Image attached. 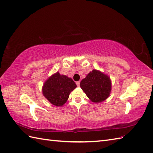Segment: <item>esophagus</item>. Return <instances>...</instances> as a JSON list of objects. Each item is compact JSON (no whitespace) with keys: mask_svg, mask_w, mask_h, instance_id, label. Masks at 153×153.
<instances>
[{"mask_svg":"<svg viewBox=\"0 0 153 153\" xmlns=\"http://www.w3.org/2000/svg\"><path fill=\"white\" fill-rule=\"evenodd\" d=\"M79 84H80V82H76V85H77V86H79Z\"/></svg>","mask_w":153,"mask_h":153,"instance_id":"esophagus-1","label":"esophagus"}]
</instances>
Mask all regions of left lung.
<instances>
[{"instance_id":"8db88e82","label":"left lung","mask_w":153,"mask_h":153,"mask_svg":"<svg viewBox=\"0 0 153 153\" xmlns=\"http://www.w3.org/2000/svg\"><path fill=\"white\" fill-rule=\"evenodd\" d=\"M80 87L93 102H101L110 96L111 80L107 75L93 70L80 82Z\"/></svg>"}]
</instances>
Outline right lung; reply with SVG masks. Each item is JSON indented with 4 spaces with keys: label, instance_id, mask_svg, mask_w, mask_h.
<instances>
[{
    "label": "right lung",
    "instance_id": "1",
    "mask_svg": "<svg viewBox=\"0 0 153 153\" xmlns=\"http://www.w3.org/2000/svg\"><path fill=\"white\" fill-rule=\"evenodd\" d=\"M76 87L72 79L56 72L46 80L42 90L44 97L51 104L61 106L66 102L70 93Z\"/></svg>",
    "mask_w": 153,
    "mask_h": 153
}]
</instances>
